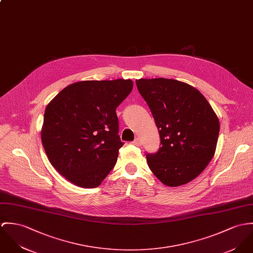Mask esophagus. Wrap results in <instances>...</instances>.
Listing matches in <instances>:
<instances>
[{"instance_id": "esophagus-1", "label": "esophagus", "mask_w": 253, "mask_h": 253, "mask_svg": "<svg viewBox=\"0 0 253 253\" xmlns=\"http://www.w3.org/2000/svg\"><path fill=\"white\" fill-rule=\"evenodd\" d=\"M132 143H133L135 146H140V145H141V140H140L139 138L136 137L134 139V141H133Z\"/></svg>"}]
</instances>
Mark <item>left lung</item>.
I'll return each instance as SVG.
<instances>
[{
    "instance_id": "1",
    "label": "left lung",
    "mask_w": 253,
    "mask_h": 253,
    "mask_svg": "<svg viewBox=\"0 0 253 253\" xmlns=\"http://www.w3.org/2000/svg\"><path fill=\"white\" fill-rule=\"evenodd\" d=\"M136 86L161 136L160 150L146 156L150 169L165 185L189 183L214 155L219 133L217 116L205 96L184 82L139 79Z\"/></svg>"
}]
</instances>
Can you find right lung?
I'll return each instance as SVG.
<instances>
[{
  "label": "right lung",
  "mask_w": 253,
  "mask_h": 253,
  "mask_svg": "<svg viewBox=\"0 0 253 253\" xmlns=\"http://www.w3.org/2000/svg\"><path fill=\"white\" fill-rule=\"evenodd\" d=\"M132 87L130 79L80 81L46 106L43 148L53 167L72 184L96 187L114 168L124 145L116 108Z\"/></svg>",
  "instance_id": "1"
}]
</instances>
